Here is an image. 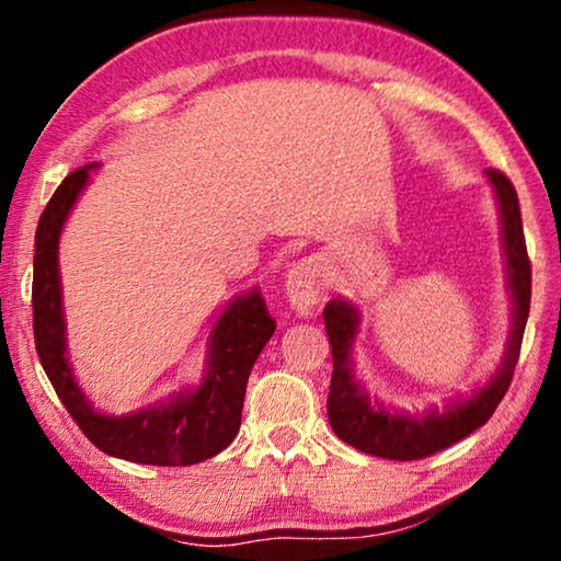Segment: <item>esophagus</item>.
<instances>
[{
  "mask_svg": "<svg viewBox=\"0 0 561 561\" xmlns=\"http://www.w3.org/2000/svg\"><path fill=\"white\" fill-rule=\"evenodd\" d=\"M287 297L294 311L299 314H311L321 299V289H324V272L317 260H299L287 272Z\"/></svg>",
  "mask_w": 561,
  "mask_h": 561,
  "instance_id": "1",
  "label": "esophagus"
}]
</instances>
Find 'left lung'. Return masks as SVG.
Listing matches in <instances>:
<instances>
[{"label":"left lung","instance_id":"1","mask_svg":"<svg viewBox=\"0 0 561 561\" xmlns=\"http://www.w3.org/2000/svg\"><path fill=\"white\" fill-rule=\"evenodd\" d=\"M488 175L500 205L502 240H505V262L510 272L507 279L512 299H515V327H512L505 364L482 391L443 413L433 411L423 417H411L405 413L396 415L391 411H383V408L371 405L366 391L358 388L354 374H351V339H354L358 327L356 309L344 299H331L324 309V327L331 344V356H334V374H331L327 401L329 423L341 440L354 445L360 453L388 460L428 458V455L450 448L465 435L485 425L507 393L529 317L531 264L527 257L525 232H522L517 190L500 170L490 168Z\"/></svg>","mask_w":561,"mask_h":561}]
</instances>
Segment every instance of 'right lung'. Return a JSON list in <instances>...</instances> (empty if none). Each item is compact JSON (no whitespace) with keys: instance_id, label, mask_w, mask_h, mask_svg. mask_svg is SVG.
<instances>
[{"instance_id":"add662e5","label":"right lung","mask_w":561,"mask_h":561,"mask_svg":"<svg viewBox=\"0 0 561 561\" xmlns=\"http://www.w3.org/2000/svg\"><path fill=\"white\" fill-rule=\"evenodd\" d=\"M89 168H79L61 180L44 207L34 242V344L46 376L83 435L99 450L144 465H195L213 458L234 440L242 421L247 378L260 351L274 334V319L260 291L234 299L217 319L210 336V364L203 386L150 411L123 417L101 415L91 408L66 360L59 234L66 215L89 180Z\"/></svg>"}]
</instances>
